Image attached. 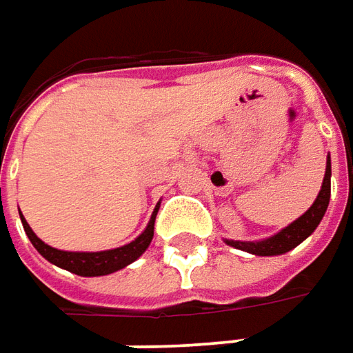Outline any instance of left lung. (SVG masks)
<instances>
[{
    "label": "left lung",
    "mask_w": 353,
    "mask_h": 353,
    "mask_svg": "<svg viewBox=\"0 0 353 353\" xmlns=\"http://www.w3.org/2000/svg\"><path fill=\"white\" fill-rule=\"evenodd\" d=\"M330 154L327 157V170H325V179L319 191L315 203L305 210L301 216L294 220L292 224L282 228L278 234L259 241H239V239H224L230 247H236L239 251H245L251 255H259V257H274V255H284L288 251H292L297 247L303 239H307L325 216L328 208V201H330Z\"/></svg>",
    "instance_id": "left-lung-1"
}]
</instances>
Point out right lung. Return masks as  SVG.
Listing matches in <instances>:
<instances>
[{
    "mask_svg": "<svg viewBox=\"0 0 353 353\" xmlns=\"http://www.w3.org/2000/svg\"><path fill=\"white\" fill-rule=\"evenodd\" d=\"M158 208H160V203L152 210V216H150L141 236L135 237L127 245L108 249V251H61V249H56V247L44 243L40 237L36 236L32 228L28 226L25 216L21 212L19 214H21V222H23V228H25L30 243L34 245L36 251L46 261H50L52 265L59 268H65L73 274H79V276H106V274L117 272V270L125 268L127 265L135 263L137 259L148 249L152 236H154V220H157Z\"/></svg>",
    "mask_w": 353,
    "mask_h": 353,
    "instance_id": "right-lung-1",
    "label": "right lung"
}]
</instances>
